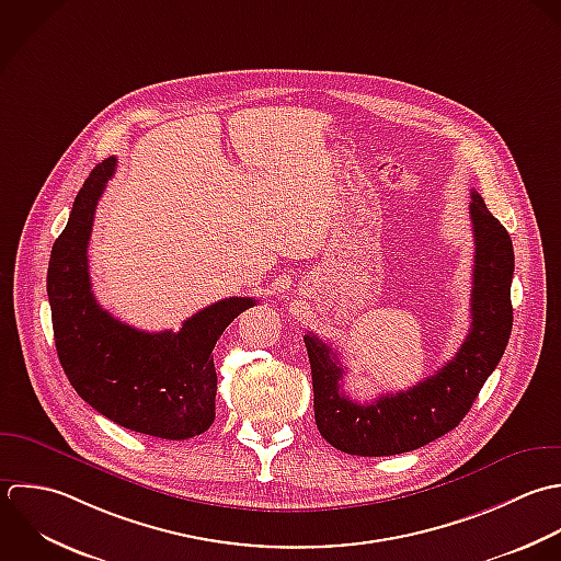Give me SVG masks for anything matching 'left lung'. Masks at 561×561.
I'll use <instances>...</instances> for the list:
<instances>
[{
  "mask_svg": "<svg viewBox=\"0 0 561 561\" xmlns=\"http://www.w3.org/2000/svg\"><path fill=\"white\" fill-rule=\"evenodd\" d=\"M470 218L474 231L472 325L461 350L435 376L407 391L358 404L341 387L345 369L332 347L314 334L304 336L312 369L314 422L321 437L336 450L391 457L439 439L461 424L501 363L514 325V244L477 192H472Z\"/></svg>",
  "mask_w": 561,
  "mask_h": 561,
  "instance_id": "1",
  "label": "left lung"
}]
</instances>
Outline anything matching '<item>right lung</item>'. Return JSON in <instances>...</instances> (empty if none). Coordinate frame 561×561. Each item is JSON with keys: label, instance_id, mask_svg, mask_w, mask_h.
<instances>
[{"label": "right lung", "instance_id": "obj_1", "mask_svg": "<svg viewBox=\"0 0 561 561\" xmlns=\"http://www.w3.org/2000/svg\"><path fill=\"white\" fill-rule=\"evenodd\" d=\"M115 157L82 183L47 266V297L58 360L76 393L122 428L181 442L216 417L214 347L251 297L216 301L179 332H141L100 308L91 293L87 244L95 205L113 176Z\"/></svg>", "mask_w": 561, "mask_h": 561}]
</instances>
